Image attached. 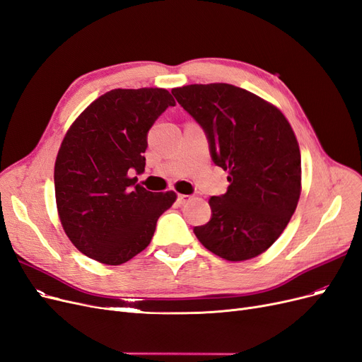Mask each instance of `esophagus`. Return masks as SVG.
<instances>
[{
	"label": "esophagus",
	"mask_w": 362,
	"mask_h": 362,
	"mask_svg": "<svg viewBox=\"0 0 362 362\" xmlns=\"http://www.w3.org/2000/svg\"><path fill=\"white\" fill-rule=\"evenodd\" d=\"M177 200H179V203H180V204H185V203H188V202L191 200V195H185V194H179V197H177Z\"/></svg>",
	"instance_id": "esophagus-1"
}]
</instances>
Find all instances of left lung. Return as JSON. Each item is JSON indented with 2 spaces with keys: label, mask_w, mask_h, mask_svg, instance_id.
<instances>
[{
  "label": "left lung",
  "mask_w": 362,
  "mask_h": 362,
  "mask_svg": "<svg viewBox=\"0 0 362 362\" xmlns=\"http://www.w3.org/2000/svg\"><path fill=\"white\" fill-rule=\"evenodd\" d=\"M171 93L202 124L228 189L209 200L212 218L195 227L203 247L228 262L257 257L281 236L300 197V151L275 105L230 84H191Z\"/></svg>",
  "instance_id": "left-lung-1"
}]
</instances>
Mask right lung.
<instances>
[{
  "instance_id": "obj_1",
  "label": "right lung",
  "mask_w": 362,
  "mask_h": 362,
  "mask_svg": "<svg viewBox=\"0 0 362 362\" xmlns=\"http://www.w3.org/2000/svg\"><path fill=\"white\" fill-rule=\"evenodd\" d=\"M165 88H114L91 102L69 127L54 167L63 230L87 257L126 263L148 247L158 218L176 192L136 185L144 171L147 132L174 107Z\"/></svg>"
}]
</instances>
